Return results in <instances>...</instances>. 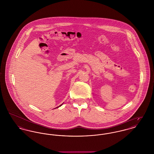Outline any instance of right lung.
Wrapping results in <instances>:
<instances>
[{
  "mask_svg": "<svg viewBox=\"0 0 154 154\" xmlns=\"http://www.w3.org/2000/svg\"><path fill=\"white\" fill-rule=\"evenodd\" d=\"M62 104H63V103H62V104H61V105H60V106H58V107H56V108H58V107H60V106H61L62 105Z\"/></svg>",
  "mask_w": 154,
  "mask_h": 154,
  "instance_id": "1",
  "label": "right lung"
}]
</instances>
